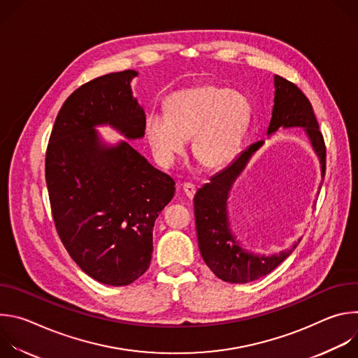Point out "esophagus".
<instances>
[{
  "label": "esophagus",
  "instance_id": "34e87169",
  "mask_svg": "<svg viewBox=\"0 0 358 358\" xmlns=\"http://www.w3.org/2000/svg\"><path fill=\"white\" fill-rule=\"evenodd\" d=\"M182 191L187 195V198L192 199L194 195H195V185H192L189 182H185V184H182Z\"/></svg>",
  "mask_w": 358,
  "mask_h": 358
}]
</instances>
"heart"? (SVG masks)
Instances as JSON below:
<instances>
[{
	"instance_id": "1",
	"label": "heart",
	"mask_w": 358,
	"mask_h": 358,
	"mask_svg": "<svg viewBox=\"0 0 358 358\" xmlns=\"http://www.w3.org/2000/svg\"><path fill=\"white\" fill-rule=\"evenodd\" d=\"M248 120L249 105L241 93L203 85L170 94L166 113H150L144 133L163 166H171L192 137L195 159L203 167L218 170L235 157Z\"/></svg>"
}]
</instances>
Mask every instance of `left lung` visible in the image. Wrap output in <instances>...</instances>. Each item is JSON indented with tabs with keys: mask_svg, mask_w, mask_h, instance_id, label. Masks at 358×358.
<instances>
[{
	"mask_svg": "<svg viewBox=\"0 0 358 358\" xmlns=\"http://www.w3.org/2000/svg\"><path fill=\"white\" fill-rule=\"evenodd\" d=\"M273 109L266 136L276 134L279 129H303L320 163L322 181L317 188L319 194L326 171V147L313 108L309 99L294 83L279 75L273 76ZM264 144V140L250 144L227 169L217 173L210 182L198 188L194 196L195 227L201 257L214 275L224 282L246 283L266 276L289 257L301 241L299 238L287 249L266 255L243 248L231 228L228 199L232 187L255 152L261 150Z\"/></svg>",
	"mask_w": 358,
	"mask_h": 358,
	"instance_id": "left-lung-1",
	"label": "left lung"
}]
</instances>
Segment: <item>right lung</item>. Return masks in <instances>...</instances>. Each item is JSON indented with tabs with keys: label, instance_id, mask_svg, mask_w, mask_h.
<instances>
[{
	"label": "right lung",
	"instance_id": "right-lung-1",
	"mask_svg": "<svg viewBox=\"0 0 358 358\" xmlns=\"http://www.w3.org/2000/svg\"><path fill=\"white\" fill-rule=\"evenodd\" d=\"M127 69L76 89L50 133L45 178L58 235L94 280L126 286L150 266L156 218L173 199L174 180L127 142L144 137L145 115ZM109 125L126 141L106 142Z\"/></svg>",
	"mask_w": 358,
	"mask_h": 358
}]
</instances>
